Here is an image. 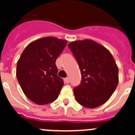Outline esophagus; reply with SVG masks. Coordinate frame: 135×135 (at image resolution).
Here are the masks:
<instances>
[{"label": "esophagus", "instance_id": "obj_1", "mask_svg": "<svg viewBox=\"0 0 135 135\" xmlns=\"http://www.w3.org/2000/svg\"><path fill=\"white\" fill-rule=\"evenodd\" d=\"M69 78H64V82H65V83H69Z\"/></svg>", "mask_w": 135, "mask_h": 135}]
</instances>
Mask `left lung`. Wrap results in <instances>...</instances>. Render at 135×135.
I'll list each match as a JSON object with an SVG mask.
<instances>
[{
	"mask_svg": "<svg viewBox=\"0 0 135 135\" xmlns=\"http://www.w3.org/2000/svg\"><path fill=\"white\" fill-rule=\"evenodd\" d=\"M76 57L82 80L74 89V97L80 105L94 109L104 104L118 84V68L111 53L95 41L85 39L68 45Z\"/></svg>",
	"mask_w": 135,
	"mask_h": 135,
	"instance_id": "obj_1",
	"label": "left lung"
}]
</instances>
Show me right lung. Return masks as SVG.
Listing matches in <instances>:
<instances>
[{
    "label": "right lung",
    "mask_w": 135,
    "mask_h": 135,
    "mask_svg": "<svg viewBox=\"0 0 135 135\" xmlns=\"http://www.w3.org/2000/svg\"><path fill=\"white\" fill-rule=\"evenodd\" d=\"M67 41L52 36L30 43L20 56L16 76L24 94L33 102L45 105L56 100L63 80L57 76V58Z\"/></svg>",
    "instance_id": "add662e5"
}]
</instances>
